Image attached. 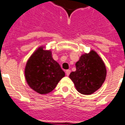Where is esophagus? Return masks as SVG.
I'll use <instances>...</instances> for the list:
<instances>
[{
  "instance_id": "34e87169",
  "label": "esophagus",
  "mask_w": 125,
  "mask_h": 125,
  "mask_svg": "<svg viewBox=\"0 0 125 125\" xmlns=\"http://www.w3.org/2000/svg\"><path fill=\"white\" fill-rule=\"evenodd\" d=\"M71 70H66V71H65V73H66V75H69V74H71Z\"/></svg>"
}]
</instances>
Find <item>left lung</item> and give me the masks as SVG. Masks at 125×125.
Instances as JSON below:
<instances>
[{"label":"left lung","instance_id":"obj_1","mask_svg":"<svg viewBox=\"0 0 125 125\" xmlns=\"http://www.w3.org/2000/svg\"><path fill=\"white\" fill-rule=\"evenodd\" d=\"M75 67L76 71L71 72L69 77L79 93L90 95L102 86L106 77V68L95 51L83 54Z\"/></svg>","mask_w":125,"mask_h":125}]
</instances>
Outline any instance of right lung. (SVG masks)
<instances>
[{"label": "right lung", "instance_id": "right-lung-1", "mask_svg": "<svg viewBox=\"0 0 125 125\" xmlns=\"http://www.w3.org/2000/svg\"><path fill=\"white\" fill-rule=\"evenodd\" d=\"M25 78L29 86L40 94L53 91L65 72L52 58L51 51L42 47L34 52L27 62L25 70Z\"/></svg>", "mask_w": 125, "mask_h": 125}]
</instances>
